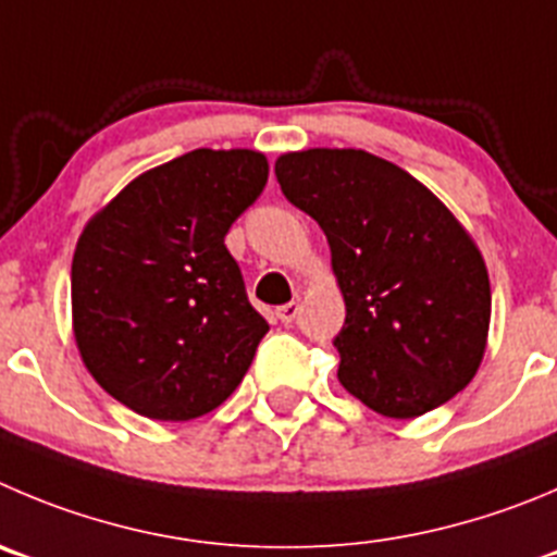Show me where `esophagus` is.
Segmentation results:
<instances>
[{
    "label": "esophagus",
    "instance_id": "esophagus-1",
    "mask_svg": "<svg viewBox=\"0 0 557 557\" xmlns=\"http://www.w3.org/2000/svg\"><path fill=\"white\" fill-rule=\"evenodd\" d=\"M296 315H299V302H288L283 305V308H277V319L283 321V324H290Z\"/></svg>",
    "mask_w": 557,
    "mask_h": 557
}]
</instances>
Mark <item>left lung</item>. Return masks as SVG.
<instances>
[{
  "mask_svg": "<svg viewBox=\"0 0 557 557\" xmlns=\"http://www.w3.org/2000/svg\"><path fill=\"white\" fill-rule=\"evenodd\" d=\"M274 173L330 244L346 302L335 337L343 387L396 420L450 401L490 337V274L475 238L429 186L368 150H290Z\"/></svg>",
  "mask_w": 557,
  "mask_h": 557,
  "instance_id": "left-lung-1",
  "label": "left lung"
}]
</instances>
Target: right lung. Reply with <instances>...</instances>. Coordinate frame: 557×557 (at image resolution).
<instances>
[{"label":"right lung","mask_w":557,"mask_h":557,"mask_svg":"<svg viewBox=\"0 0 557 557\" xmlns=\"http://www.w3.org/2000/svg\"><path fill=\"white\" fill-rule=\"evenodd\" d=\"M267 178L261 150L197 148L137 175L90 216L71 267L74 337L123 407L178 423L242 384L269 324L225 236Z\"/></svg>","instance_id":"obj_1"}]
</instances>
